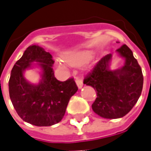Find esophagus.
<instances>
[{
	"label": "esophagus",
	"instance_id": "esophagus-1",
	"mask_svg": "<svg viewBox=\"0 0 151 151\" xmlns=\"http://www.w3.org/2000/svg\"><path fill=\"white\" fill-rule=\"evenodd\" d=\"M75 82L76 84L78 86V87L79 89H81L83 86V82H82V80L81 78H76L75 79Z\"/></svg>",
	"mask_w": 151,
	"mask_h": 151
}]
</instances>
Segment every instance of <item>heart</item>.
Returning a JSON list of instances; mask_svg holds the SVG:
<instances>
[{"mask_svg": "<svg viewBox=\"0 0 151 151\" xmlns=\"http://www.w3.org/2000/svg\"><path fill=\"white\" fill-rule=\"evenodd\" d=\"M92 56L93 53L91 51H78L67 54L64 56V59L70 65L78 66L88 62Z\"/></svg>", "mask_w": 151, "mask_h": 151, "instance_id": "b5f03b06", "label": "heart"}]
</instances>
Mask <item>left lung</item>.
<instances>
[{
	"label": "left lung",
	"mask_w": 151,
	"mask_h": 151,
	"mask_svg": "<svg viewBox=\"0 0 151 151\" xmlns=\"http://www.w3.org/2000/svg\"><path fill=\"white\" fill-rule=\"evenodd\" d=\"M116 52L125 60L124 66L111 70V54H108L83 81L97 91V98L92 104L93 111L106 119L124 116L136 104L142 91V72L133 52L125 44Z\"/></svg>",
	"instance_id": "1"
}]
</instances>
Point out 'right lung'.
Here are the masks:
<instances>
[{"instance_id":"right-lung-1","label":"right lung","mask_w":151,"mask_h":151,"mask_svg":"<svg viewBox=\"0 0 151 151\" xmlns=\"http://www.w3.org/2000/svg\"><path fill=\"white\" fill-rule=\"evenodd\" d=\"M34 62L42 69V78L38 84H31L23 76L24 70ZM53 64L49 52L38 45H31L11 70L9 92L13 106L22 120L35 126L59 123L69 99L78 89L73 78L58 81L54 76Z\"/></svg>"}]
</instances>
